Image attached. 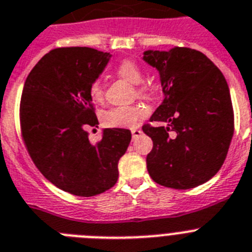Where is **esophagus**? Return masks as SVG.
Segmentation results:
<instances>
[{"instance_id":"obj_1","label":"esophagus","mask_w":252,"mask_h":252,"mask_svg":"<svg viewBox=\"0 0 252 252\" xmlns=\"http://www.w3.org/2000/svg\"><path fill=\"white\" fill-rule=\"evenodd\" d=\"M142 134V130L141 129H132V138H133V141H135V139L138 138L139 135Z\"/></svg>"}]
</instances>
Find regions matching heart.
Segmentation results:
<instances>
[{"label": "heart", "instance_id": "obj_1", "mask_svg": "<svg viewBox=\"0 0 252 252\" xmlns=\"http://www.w3.org/2000/svg\"><path fill=\"white\" fill-rule=\"evenodd\" d=\"M115 72L119 77L135 85L137 95L142 99H148L151 96V87L143 81L142 69L134 61L122 60L115 67ZM104 84L100 78H94L89 85V94L94 101L104 100ZM147 115V109L143 105H122L114 106L102 114V122L105 126H117V128H133Z\"/></svg>", "mask_w": 252, "mask_h": 252}]
</instances>
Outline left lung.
<instances>
[{"label":"left lung","instance_id":"8db88e82","mask_svg":"<svg viewBox=\"0 0 252 252\" xmlns=\"http://www.w3.org/2000/svg\"><path fill=\"white\" fill-rule=\"evenodd\" d=\"M143 60L159 72L165 99L143 132L153 141L147 170L155 183L191 189L220 171L233 132L235 118L227 81L199 50L175 47L147 50Z\"/></svg>","mask_w":252,"mask_h":252}]
</instances>
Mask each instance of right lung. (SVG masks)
<instances>
[{"label":"right lung","mask_w":252,"mask_h":252,"mask_svg":"<svg viewBox=\"0 0 252 252\" xmlns=\"http://www.w3.org/2000/svg\"><path fill=\"white\" fill-rule=\"evenodd\" d=\"M110 57L94 48H56L24 85L20 126L26 150L47 180L73 195L94 196L113 188L132 139L129 129L108 128L93 144L85 130L99 124L89 85Z\"/></svg>","instance_id":"add662e5"}]
</instances>
